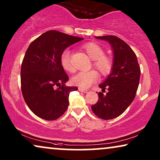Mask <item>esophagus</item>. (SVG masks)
Instances as JSON below:
<instances>
[{"mask_svg": "<svg viewBox=\"0 0 160 160\" xmlns=\"http://www.w3.org/2000/svg\"><path fill=\"white\" fill-rule=\"evenodd\" d=\"M78 90H79L80 92H84V93H87V92H88V90L86 89H84V88H82V87H79L78 88Z\"/></svg>", "mask_w": 160, "mask_h": 160, "instance_id": "1", "label": "esophagus"}]
</instances>
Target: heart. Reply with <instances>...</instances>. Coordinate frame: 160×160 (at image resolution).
Masks as SVG:
<instances>
[{"mask_svg": "<svg viewBox=\"0 0 160 160\" xmlns=\"http://www.w3.org/2000/svg\"><path fill=\"white\" fill-rule=\"evenodd\" d=\"M83 49L92 60L93 66L98 70L101 76H107L113 69V61L111 57L105 55V51L98 43L94 42L87 43L83 46ZM61 65L65 71L73 73L75 69L71 63V54L69 51L65 50L61 54ZM98 79V73L95 71L79 72L71 78L72 84L76 86L87 88L94 84Z\"/></svg>", "mask_w": 160, "mask_h": 160, "instance_id": "b5f03b06", "label": "heart"}]
</instances>
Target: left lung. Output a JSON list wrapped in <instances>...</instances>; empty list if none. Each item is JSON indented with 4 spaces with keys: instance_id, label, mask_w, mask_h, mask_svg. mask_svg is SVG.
I'll list each match as a JSON object with an SVG mask.
<instances>
[{
    "instance_id": "obj_1",
    "label": "left lung",
    "mask_w": 160,
    "mask_h": 160,
    "mask_svg": "<svg viewBox=\"0 0 160 160\" xmlns=\"http://www.w3.org/2000/svg\"><path fill=\"white\" fill-rule=\"evenodd\" d=\"M108 41L113 49V66L108 77L99 85L104 95L98 93V101L92 111L100 119L108 120L119 117L133 101L139 85L141 68L135 52L128 43L114 36H95Z\"/></svg>"
}]
</instances>
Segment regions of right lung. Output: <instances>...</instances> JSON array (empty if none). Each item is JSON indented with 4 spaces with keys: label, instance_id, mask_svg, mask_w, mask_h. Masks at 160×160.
<instances>
[{
    "label": "right lung",
    "instance_id": "add662e5",
    "mask_svg": "<svg viewBox=\"0 0 160 160\" xmlns=\"http://www.w3.org/2000/svg\"><path fill=\"white\" fill-rule=\"evenodd\" d=\"M83 39L49 30L28 47L21 66V89L25 102L37 117L52 121L67 110L69 94L78 87L65 86L68 76L61 65V54Z\"/></svg>",
    "mask_w": 160,
    "mask_h": 160
}]
</instances>
